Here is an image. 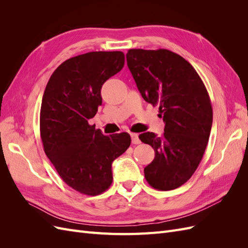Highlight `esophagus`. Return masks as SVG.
Masks as SVG:
<instances>
[{"label":"esophagus","mask_w":248,"mask_h":248,"mask_svg":"<svg viewBox=\"0 0 248 248\" xmlns=\"http://www.w3.org/2000/svg\"><path fill=\"white\" fill-rule=\"evenodd\" d=\"M130 136H131V141H132V144H140V139H139V134H137V133H130Z\"/></svg>","instance_id":"1"}]
</instances>
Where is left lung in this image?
<instances>
[{
	"label": "left lung",
	"mask_w": 248,
	"mask_h": 248,
	"mask_svg": "<svg viewBox=\"0 0 248 248\" xmlns=\"http://www.w3.org/2000/svg\"><path fill=\"white\" fill-rule=\"evenodd\" d=\"M126 60L142 98L159 107L166 123L161 137H139L155 151L144 170L147 182L163 191L178 188L198 169L211 132L207 89L191 64L170 50L129 49Z\"/></svg>",
	"instance_id": "1"
}]
</instances>
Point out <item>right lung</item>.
Segmentation results:
<instances>
[{
  "instance_id": "obj_1",
  "label": "right lung",
  "mask_w": 248,
  "mask_h": 248,
  "mask_svg": "<svg viewBox=\"0 0 248 248\" xmlns=\"http://www.w3.org/2000/svg\"><path fill=\"white\" fill-rule=\"evenodd\" d=\"M124 62L122 51H91L70 58L51 74L42 97L44 152L63 181L87 196L108 188L111 163L131 142L127 132L107 137L89 124L102 103V85Z\"/></svg>"
}]
</instances>
